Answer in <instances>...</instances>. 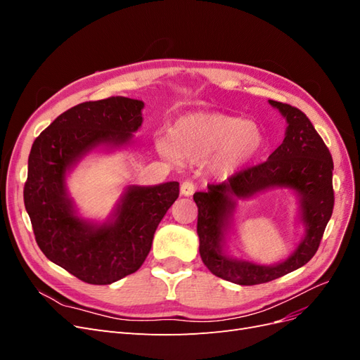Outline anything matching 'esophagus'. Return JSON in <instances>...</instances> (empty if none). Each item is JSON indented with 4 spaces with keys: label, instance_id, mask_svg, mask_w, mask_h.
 <instances>
[{
    "label": "esophagus",
    "instance_id": "1",
    "mask_svg": "<svg viewBox=\"0 0 360 360\" xmlns=\"http://www.w3.org/2000/svg\"><path fill=\"white\" fill-rule=\"evenodd\" d=\"M180 192H181V195H184V197H191V195H193V192H195V184L189 180L183 181L180 186Z\"/></svg>",
    "mask_w": 360,
    "mask_h": 360
}]
</instances>
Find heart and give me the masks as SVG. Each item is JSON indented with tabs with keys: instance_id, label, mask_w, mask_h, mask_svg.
I'll return each instance as SVG.
<instances>
[{
	"instance_id": "b5f03b06",
	"label": "heart",
	"mask_w": 360,
	"mask_h": 360,
	"mask_svg": "<svg viewBox=\"0 0 360 360\" xmlns=\"http://www.w3.org/2000/svg\"><path fill=\"white\" fill-rule=\"evenodd\" d=\"M168 139H158L159 153L171 160H195L214 155L212 169L225 176L255 162L267 148L264 129L249 120L222 112H189L169 129Z\"/></svg>"
}]
</instances>
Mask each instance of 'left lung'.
Instances as JSON below:
<instances>
[{
    "instance_id": "obj_1",
    "label": "left lung",
    "mask_w": 360,
    "mask_h": 360,
    "mask_svg": "<svg viewBox=\"0 0 360 360\" xmlns=\"http://www.w3.org/2000/svg\"><path fill=\"white\" fill-rule=\"evenodd\" d=\"M269 103L287 122L282 144L264 163L237 172L222 184H209L205 192L193 195L198 207L197 233L202 263L213 275L238 285L264 284L307 264L317 252L333 210V160L329 148L297 108L276 101ZM270 188H287L297 198L302 237L287 259L261 265L233 253L229 238L238 201Z\"/></svg>"
}]
</instances>
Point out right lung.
<instances>
[{
    "mask_svg": "<svg viewBox=\"0 0 360 360\" xmlns=\"http://www.w3.org/2000/svg\"><path fill=\"white\" fill-rule=\"evenodd\" d=\"M144 102L115 96L79 103L36 138L28 158L24 202L46 258L94 285L134 274L147 258L162 217L179 198V181L127 184L103 221L84 217L68 179L93 153L110 155L134 141Z\"/></svg>",
    "mask_w": 360,
    "mask_h": 360,
    "instance_id": "obj_1",
    "label": "right lung"
}]
</instances>
